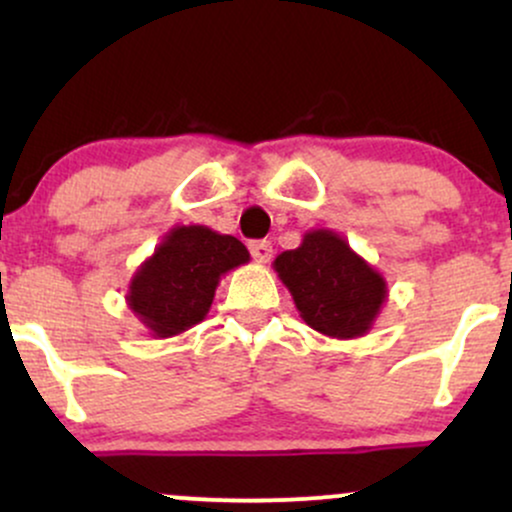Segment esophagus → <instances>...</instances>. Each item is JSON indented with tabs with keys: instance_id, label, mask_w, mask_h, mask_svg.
<instances>
[{
	"instance_id": "34e87169",
	"label": "esophagus",
	"mask_w": 512,
	"mask_h": 512,
	"mask_svg": "<svg viewBox=\"0 0 512 512\" xmlns=\"http://www.w3.org/2000/svg\"><path fill=\"white\" fill-rule=\"evenodd\" d=\"M250 255L255 257V262H269V257H272V243L269 240H252Z\"/></svg>"
}]
</instances>
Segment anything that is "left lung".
Instances as JSON below:
<instances>
[{
    "mask_svg": "<svg viewBox=\"0 0 512 512\" xmlns=\"http://www.w3.org/2000/svg\"><path fill=\"white\" fill-rule=\"evenodd\" d=\"M274 272L303 320L327 337H363L387 298L383 276L327 228L308 231L296 250L281 252Z\"/></svg>",
    "mask_w": 512,
    "mask_h": 512,
    "instance_id": "1",
    "label": "left lung"
}]
</instances>
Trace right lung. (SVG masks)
<instances>
[{
  "label": "right lung",
  "instance_id": "add662e5",
  "mask_svg": "<svg viewBox=\"0 0 512 512\" xmlns=\"http://www.w3.org/2000/svg\"><path fill=\"white\" fill-rule=\"evenodd\" d=\"M248 260L238 238L175 226L132 276L127 305L154 337H173L207 317L221 276Z\"/></svg>",
  "mask_w": 512,
  "mask_h": 512
}]
</instances>
